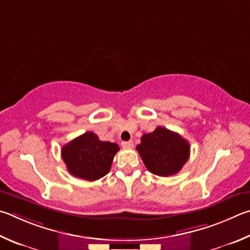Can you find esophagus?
Returning <instances> with one entry per match:
<instances>
[{
  "instance_id": "obj_1",
  "label": "esophagus",
  "mask_w": 250,
  "mask_h": 250,
  "mask_svg": "<svg viewBox=\"0 0 250 250\" xmlns=\"http://www.w3.org/2000/svg\"><path fill=\"white\" fill-rule=\"evenodd\" d=\"M134 146L133 142H123L122 143V147L123 148H132Z\"/></svg>"
}]
</instances>
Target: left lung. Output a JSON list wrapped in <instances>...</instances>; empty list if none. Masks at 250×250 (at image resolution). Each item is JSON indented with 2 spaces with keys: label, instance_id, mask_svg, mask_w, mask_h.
I'll list each match as a JSON object with an SVG mask.
<instances>
[{
  "label": "left lung",
  "instance_id": "1",
  "mask_svg": "<svg viewBox=\"0 0 250 250\" xmlns=\"http://www.w3.org/2000/svg\"><path fill=\"white\" fill-rule=\"evenodd\" d=\"M136 150L146 168L160 177L178 173L189 159L190 145L178 133L158 126L154 132L144 134Z\"/></svg>",
  "mask_w": 250,
  "mask_h": 250
}]
</instances>
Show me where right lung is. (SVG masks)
Here are the masks:
<instances>
[{
  "instance_id": "add662e5",
  "label": "right lung",
  "mask_w": 250,
  "mask_h": 250,
  "mask_svg": "<svg viewBox=\"0 0 250 250\" xmlns=\"http://www.w3.org/2000/svg\"><path fill=\"white\" fill-rule=\"evenodd\" d=\"M118 150L117 144L102 142L93 132H86L65 144L61 148V157L70 174L94 181L108 173Z\"/></svg>"
}]
</instances>
